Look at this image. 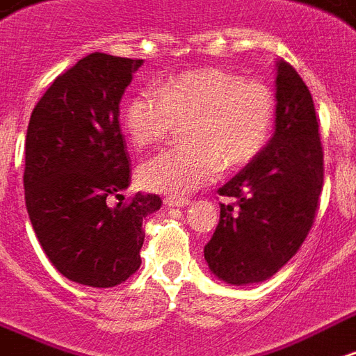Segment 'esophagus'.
Segmentation results:
<instances>
[{
	"mask_svg": "<svg viewBox=\"0 0 356 356\" xmlns=\"http://www.w3.org/2000/svg\"><path fill=\"white\" fill-rule=\"evenodd\" d=\"M164 204L168 207H185V205L191 204L188 198H175V196H170V198H164Z\"/></svg>",
	"mask_w": 356,
	"mask_h": 356,
	"instance_id": "esophagus-1",
	"label": "esophagus"
}]
</instances>
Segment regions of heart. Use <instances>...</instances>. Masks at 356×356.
<instances>
[{
  "label": "heart",
  "mask_w": 356,
  "mask_h": 356,
  "mask_svg": "<svg viewBox=\"0 0 356 356\" xmlns=\"http://www.w3.org/2000/svg\"><path fill=\"white\" fill-rule=\"evenodd\" d=\"M275 99L260 81L204 67L165 81L160 90L128 99L122 124L136 147L162 143L185 122V147L141 162L139 183L147 191L181 196L217 177L220 168L238 170L259 156L272 136Z\"/></svg>",
  "instance_id": "heart-1"
}]
</instances>
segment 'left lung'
<instances>
[{"label":"left lung","mask_w":356,"mask_h":356,"mask_svg":"<svg viewBox=\"0 0 356 356\" xmlns=\"http://www.w3.org/2000/svg\"><path fill=\"white\" fill-rule=\"evenodd\" d=\"M275 131L262 152L232 177L220 196L217 230L204 247L215 277L228 285L262 283L296 254L312 230L323 191V147L309 88L277 62Z\"/></svg>","instance_id":"left-lung-1"}]
</instances>
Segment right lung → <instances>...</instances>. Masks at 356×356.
<instances>
[{
	"label": "right lung",
	"instance_id": "1",
	"mask_svg": "<svg viewBox=\"0 0 356 356\" xmlns=\"http://www.w3.org/2000/svg\"><path fill=\"white\" fill-rule=\"evenodd\" d=\"M143 60L92 52L54 79L26 134V209L52 266L79 285L107 289L141 266L143 220L156 194L122 198L130 156L118 126L120 99Z\"/></svg>",
	"mask_w": 356,
	"mask_h": 356
}]
</instances>
